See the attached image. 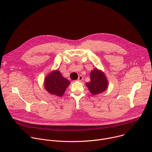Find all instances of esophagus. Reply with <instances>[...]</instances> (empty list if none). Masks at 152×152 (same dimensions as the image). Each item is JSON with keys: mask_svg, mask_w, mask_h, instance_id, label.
I'll return each mask as SVG.
<instances>
[{"mask_svg": "<svg viewBox=\"0 0 152 152\" xmlns=\"http://www.w3.org/2000/svg\"><path fill=\"white\" fill-rule=\"evenodd\" d=\"M82 80H83V77H82V75H80V76L78 77L77 80H78V81H79V82H80V81H82Z\"/></svg>", "mask_w": 152, "mask_h": 152, "instance_id": "34e87169", "label": "esophagus"}]
</instances>
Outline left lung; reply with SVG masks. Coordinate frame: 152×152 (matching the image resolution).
Returning <instances> with one entry per match:
<instances>
[{"label":"left lung","instance_id":"1","mask_svg":"<svg viewBox=\"0 0 152 152\" xmlns=\"http://www.w3.org/2000/svg\"><path fill=\"white\" fill-rule=\"evenodd\" d=\"M90 79V82H87L86 85L92 94H100L107 88V81L105 75L97 69L91 71Z\"/></svg>","mask_w":152,"mask_h":152}]
</instances>
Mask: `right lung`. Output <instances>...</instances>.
<instances>
[{
	"instance_id": "right-lung-1",
	"label": "right lung",
	"mask_w": 152,
	"mask_h": 152,
	"mask_svg": "<svg viewBox=\"0 0 152 152\" xmlns=\"http://www.w3.org/2000/svg\"><path fill=\"white\" fill-rule=\"evenodd\" d=\"M70 82L64 77L59 71L56 70L49 75L45 82L46 90L52 94L62 96Z\"/></svg>"
}]
</instances>
